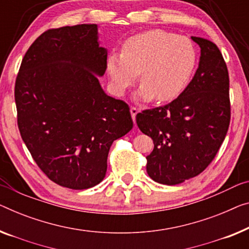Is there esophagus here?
Listing matches in <instances>:
<instances>
[{
    "label": "esophagus",
    "mask_w": 249,
    "mask_h": 249,
    "mask_svg": "<svg viewBox=\"0 0 249 249\" xmlns=\"http://www.w3.org/2000/svg\"><path fill=\"white\" fill-rule=\"evenodd\" d=\"M131 115H132V118H133V121H134V123H135V117H136V115H137V113H139V108H136V107H131Z\"/></svg>",
    "instance_id": "obj_1"
}]
</instances>
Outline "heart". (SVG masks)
Here are the masks:
<instances>
[{"instance_id": "heart-1", "label": "heart", "mask_w": 249, "mask_h": 249, "mask_svg": "<svg viewBox=\"0 0 249 249\" xmlns=\"http://www.w3.org/2000/svg\"><path fill=\"white\" fill-rule=\"evenodd\" d=\"M198 62L194 42L187 36L164 30H150L133 36L122 47V54L107 58V75L116 96L136 83L142 86L137 97L142 101L171 102L190 84Z\"/></svg>"}]
</instances>
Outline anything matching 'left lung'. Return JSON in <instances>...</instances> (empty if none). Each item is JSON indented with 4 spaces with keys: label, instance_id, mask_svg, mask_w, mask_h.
Masks as SVG:
<instances>
[{
    "label": "left lung",
    "instance_id": "obj_1",
    "mask_svg": "<svg viewBox=\"0 0 249 249\" xmlns=\"http://www.w3.org/2000/svg\"><path fill=\"white\" fill-rule=\"evenodd\" d=\"M200 47L194 78L168 105L136 115L142 133L153 140L146 172L155 182L174 185L201 173L216 157L231 123L229 76L218 47L191 36Z\"/></svg>",
    "mask_w": 249,
    "mask_h": 249
}]
</instances>
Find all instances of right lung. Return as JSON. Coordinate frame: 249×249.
<instances>
[{"instance_id":"obj_1","label":"right lung","mask_w":249,"mask_h":249,"mask_svg":"<svg viewBox=\"0 0 249 249\" xmlns=\"http://www.w3.org/2000/svg\"><path fill=\"white\" fill-rule=\"evenodd\" d=\"M106 64L97 24L48 30L22 59L14 88L18 131L39 168L61 187L102 182L113 142L133 127L127 104L99 84Z\"/></svg>"}]
</instances>
